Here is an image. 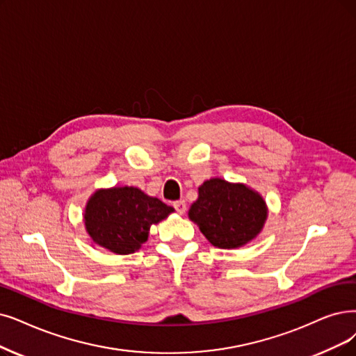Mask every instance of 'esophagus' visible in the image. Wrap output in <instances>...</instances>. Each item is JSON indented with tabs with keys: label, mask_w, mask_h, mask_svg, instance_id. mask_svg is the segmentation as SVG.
<instances>
[{
	"label": "esophagus",
	"mask_w": 356,
	"mask_h": 356,
	"mask_svg": "<svg viewBox=\"0 0 356 356\" xmlns=\"http://www.w3.org/2000/svg\"><path fill=\"white\" fill-rule=\"evenodd\" d=\"M174 207H175V210L179 213V215H184V213H186V210H187V204H186V202H184V200L175 202V203H174Z\"/></svg>",
	"instance_id": "esophagus-1"
}]
</instances>
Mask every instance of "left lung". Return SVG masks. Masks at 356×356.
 I'll list each match as a JSON object with an SVG mask.
<instances>
[{
    "label": "left lung",
    "mask_w": 356,
    "mask_h": 356,
    "mask_svg": "<svg viewBox=\"0 0 356 356\" xmlns=\"http://www.w3.org/2000/svg\"><path fill=\"white\" fill-rule=\"evenodd\" d=\"M188 218L211 245L231 250L248 244L261 232L267 206L245 184L211 178L198 187V198L191 204Z\"/></svg>",
    "instance_id": "1"
}]
</instances>
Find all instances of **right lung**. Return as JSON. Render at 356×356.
Instances as JSON below:
<instances>
[{
    "label": "right lung",
    "mask_w": 356,
    "mask_h": 356,
    "mask_svg": "<svg viewBox=\"0 0 356 356\" xmlns=\"http://www.w3.org/2000/svg\"><path fill=\"white\" fill-rule=\"evenodd\" d=\"M174 207L136 187L95 191L84 209V225L93 243L115 254H133L146 243L150 226L166 219Z\"/></svg>",
    "instance_id": "right-lung-1"
}]
</instances>
